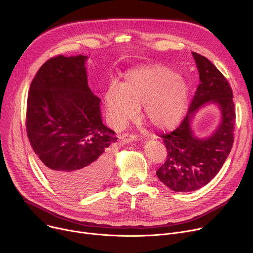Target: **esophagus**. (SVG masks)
Instances as JSON below:
<instances>
[{
  "label": "esophagus",
  "mask_w": 253,
  "mask_h": 253,
  "mask_svg": "<svg viewBox=\"0 0 253 253\" xmlns=\"http://www.w3.org/2000/svg\"><path fill=\"white\" fill-rule=\"evenodd\" d=\"M121 140L125 143H128V142H131V141H134V140H137V137L133 134H129V133H123L122 136H121Z\"/></svg>",
  "instance_id": "1"
}]
</instances>
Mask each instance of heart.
Listing matches in <instances>:
<instances>
[{
    "instance_id": "obj_1",
    "label": "heart",
    "mask_w": 253,
    "mask_h": 253,
    "mask_svg": "<svg viewBox=\"0 0 253 253\" xmlns=\"http://www.w3.org/2000/svg\"><path fill=\"white\" fill-rule=\"evenodd\" d=\"M188 86L174 71L151 65L128 71L122 84L108 87L104 101L108 116L116 128L132 120L138 107L143 117L159 130L173 128L181 119L187 105Z\"/></svg>"
}]
</instances>
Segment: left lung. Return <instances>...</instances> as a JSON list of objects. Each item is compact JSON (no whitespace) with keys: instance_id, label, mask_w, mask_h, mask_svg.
Returning <instances> with one entry per match:
<instances>
[{"instance_id":"left-lung-1","label":"left lung","mask_w":253,"mask_h":253,"mask_svg":"<svg viewBox=\"0 0 253 253\" xmlns=\"http://www.w3.org/2000/svg\"><path fill=\"white\" fill-rule=\"evenodd\" d=\"M199 72L200 84L189 105L186 117L170 133L163 134L167 158L156 171L160 181L176 192L197 190L211 181L224 164L234 142L235 108L227 79L207 58L192 53ZM205 102L217 103L223 120L208 139L193 136L190 120Z\"/></svg>"}]
</instances>
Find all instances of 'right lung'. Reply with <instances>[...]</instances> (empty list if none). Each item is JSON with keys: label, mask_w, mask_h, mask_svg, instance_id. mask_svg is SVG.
Segmentation results:
<instances>
[{"label": "right lung", "mask_w": 253, "mask_h": 253, "mask_svg": "<svg viewBox=\"0 0 253 253\" xmlns=\"http://www.w3.org/2000/svg\"><path fill=\"white\" fill-rule=\"evenodd\" d=\"M86 56L52 57L34 77L26 129L39 165L63 193L98 189L110 172L115 132L102 123L100 98L88 87Z\"/></svg>", "instance_id": "add662e5"}]
</instances>
